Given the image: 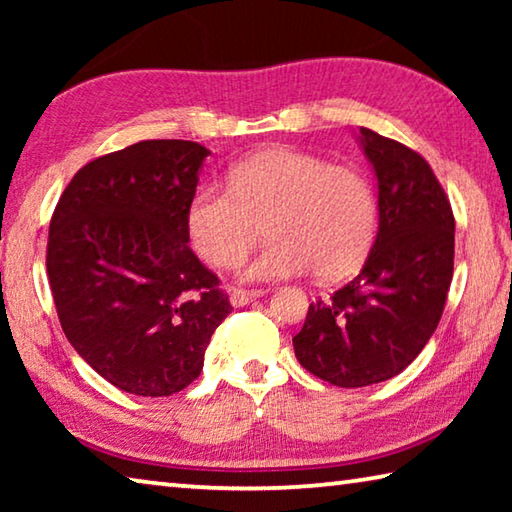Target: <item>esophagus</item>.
<instances>
[{
  "mask_svg": "<svg viewBox=\"0 0 512 512\" xmlns=\"http://www.w3.org/2000/svg\"><path fill=\"white\" fill-rule=\"evenodd\" d=\"M264 293H266L264 289H235L230 293V302L235 307H244V305H248V302L262 298Z\"/></svg>",
  "mask_w": 512,
  "mask_h": 512,
  "instance_id": "34e87169",
  "label": "esophagus"
}]
</instances>
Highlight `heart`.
<instances>
[{
  "instance_id": "obj_1",
  "label": "heart",
  "mask_w": 512,
  "mask_h": 512,
  "mask_svg": "<svg viewBox=\"0 0 512 512\" xmlns=\"http://www.w3.org/2000/svg\"><path fill=\"white\" fill-rule=\"evenodd\" d=\"M266 221L268 244L239 268L244 280H282L314 268L339 280L366 259L377 235V196L359 169L298 149H266L230 169L228 187L201 185L187 230L198 255L232 266Z\"/></svg>"
}]
</instances>
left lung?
Wrapping results in <instances>:
<instances>
[{"label": "left lung", "instance_id": "left-lung-1", "mask_svg": "<svg viewBox=\"0 0 512 512\" xmlns=\"http://www.w3.org/2000/svg\"><path fill=\"white\" fill-rule=\"evenodd\" d=\"M379 187V232L359 275L309 305L293 336L302 368L361 388L409 366L436 332L454 275V214L429 162L361 128Z\"/></svg>", "mask_w": 512, "mask_h": 512}]
</instances>
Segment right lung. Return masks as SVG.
<instances>
[{
    "label": "right lung",
    "mask_w": 512,
    "mask_h": 512,
    "mask_svg": "<svg viewBox=\"0 0 512 512\" xmlns=\"http://www.w3.org/2000/svg\"><path fill=\"white\" fill-rule=\"evenodd\" d=\"M207 155L187 140L101 155L76 171L51 216L47 275L60 327L119 391H183L232 311L187 246V205Z\"/></svg>",
    "instance_id": "1"
}]
</instances>
